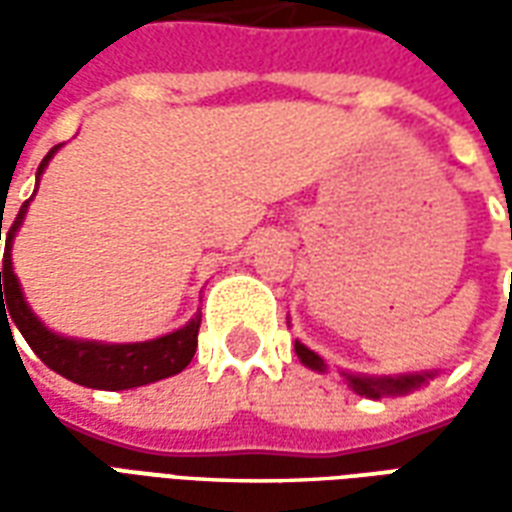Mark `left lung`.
I'll use <instances>...</instances> for the list:
<instances>
[{
    "label": "left lung",
    "instance_id": "left-lung-1",
    "mask_svg": "<svg viewBox=\"0 0 512 512\" xmlns=\"http://www.w3.org/2000/svg\"><path fill=\"white\" fill-rule=\"evenodd\" d=\"M296 356H299L304 367L318 370V373H326V362H323L315 351H310L307 345L299 343V340H296ZM343 376L356 395L378 400V397L384 395H406V392H414V389H419L428 378L436 376V370H428V373H403V376H354V373H343Z\"/></svg>",
    "mask_w": 512,
    "mask_h": 512
}]
</instances>
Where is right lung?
Instances as JSON below:
<instances>
[{"mask_svg":"<svg viewBox=\"0 0 512 512\" xmlns=\"http://www.w3.org/2000/svg\"><path fill=\"white\" fill-rule=\"evenodd\" d=\"M60 150V145H54L46 153V158L40 161L38 178L43 175V169L49 167L51 156ZM35 197V194H32ZM29 197V200H32ZM29 200L21 205L16 222L10 224V230L5 233V257H2V271H0V323H7L10 329L11 318L18 326L21 337L27 340L29 348L38 354V359L46 367H51L54 373H60L73 384L90 386V389H134V386L153 384L161 378H169L186 370L194 351H197V332H200L202 315L197 312L183 329L178 332H169L156 340H147V343H95V340H68L60 334L49 332L43 323L38 321V315L29 310V304L24 301L18 277L13 274V238H16L18 227L27 216ZM0 238H2V219H0ZM8 304L10 316L6 315L4 304ZM13 337V332H10Z\"/></svg>","mask_w":512,"mask_h":512,"instance_id":"1","label":"right lung"}]
</instances>
